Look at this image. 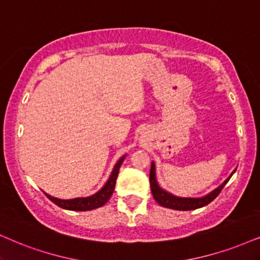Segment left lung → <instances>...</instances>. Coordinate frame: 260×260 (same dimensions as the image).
Segmentation results:
<instances>
[{
	"mask_svg": "<svg viewBox=\"0 0 260 260\" xmlns=\"http://www.w3.org/2000/svg\"><path fill=\"white\" fill-rule=\"evenodd\" d=\"M234 172L232 173V175L234 174ZM232 175L229 176L221 186L217 187L216 189H213L211 193H209V194H206L205 197H202V198H181V197H176L172 194V193L167 192V190L160 188L158 183H157L156 168H154V163L152 162L151 163V169H150L151 192H152L154 200H156L160 206H164V208H168V209L180 210V211H188V210H196V209L203 208V206L208 205V204L211 203L212 200L215 199L219 193H221L223 187L226 185V182L229 181V179H231Z\"/></svg>",
	"mask_w": 260,
	"mask_h": 260,
	"instance_id": "left-lung-1",
	"label": "left lung"
}]
</instances>
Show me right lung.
Masks as SVG:
<instances>
[{
    "instance_id": "1",
    "label": "right lung",
    "mask_w": 260,
    "mask_h": 260,
    "mask_svg": "<svg viewBox=\"0 0 260 260\" xmlns=\"http://www.w3.org/2000/svg\"><path fill=\"white\" fill-rule=\"evenodd\" d=\"M124 157L126 156L121 157V158L117 160V163L115 164L114 167V170L111 172L109 180H108L106 185L102 187L97 193H94V194H92L90 197H85V198H74L70 200L55 198V197L49 196L48 193H44V194L47 196L52 203L56 204L57 206H60V208L66 210H72V211H88V210L101 208V206H103L104 204L110 199L111 194H113L117 175H119L120 167L123 162Z\"/></svg>"
}]
</instances>
